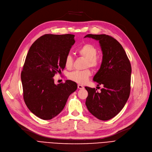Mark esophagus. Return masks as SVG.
<instances>
[{
	"label": "esophagus",
	"mask_w": 152,
	"mask_h": 152,
	"mask_svg": "<svg viewBox=\"0 0 152 152\" xmlns=\"http://www.w3.org/2000/svg\"><path fill=\"white\" fill-rule=\"evenodd\" d=\"M77 87H78V89H84V87L82 85H81V84H78L77 85Z\"/></svg>",
	"instance_id": "34e87169"
}]
</instances>
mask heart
Instances as JSON below:
<instances>
[{"label":"heart","mask_w":152,"mask_h":152,"mask_svg":"<svg viewBox=\"0 0 152 152\" xmlns=\"http://www.w3.org/2000/svg\"><path fill=\"white\" fill-rule=\"evenodd\" d=\"M78 54L86 58L85 68L91 67L92 68H97L99 67L100 61L97 57L99 50L97 47L89 43H87L77 49ZM73 65V58L69 54L67 55L65 59V65L66 68L71 69ZM91 76V71L89 69H85L83 71H74L69 73L68 77L71 81L76 82L78 84H85Z\"/></svg>","instance_id":"obj_1"}]
</instances>
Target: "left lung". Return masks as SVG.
<instances>
[{"instance_id":"left-lung-1","label":"left lung","mask_w":152,"mask_h":152,"mask_svg":"<svg viewBox=\"0 0 152 152\" xmlns=\"http://www.w3.org/2000/svg\"><path fill=\"white\" fill-rule=\"evenodd\" d=\"M99 41L103 53L102 63L94 77L103 88L99 93L95 88L85 87L88 92L86 105L89 112L102 121L117 115L124 107L131 92V65L122 45L106 34H87Z\"/></svg>"}]
</instances>
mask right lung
<instances>
[{"label": "right lung", "instance_id": "obj_1", "mask_svg": "<svg viewBox=\"0 0 152 152\" xmlns=\"http://www.w3.org/2000/svg\"><path fill=\"white\" fill-rule=\"evenodd\" d=\"M73 34H45L32 44L21 73L23 99L39 118L49 120L65 107L77 84L66 80L56 85L53 77L65 67V59L75 41Z\"/></svg>", "mask_w": 152, "mask_h": 152}]
</instances>
